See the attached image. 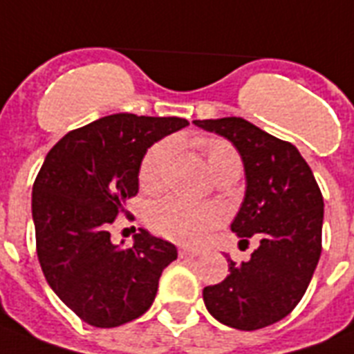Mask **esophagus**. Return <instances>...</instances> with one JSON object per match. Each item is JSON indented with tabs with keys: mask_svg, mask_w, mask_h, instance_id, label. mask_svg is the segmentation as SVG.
Wrapping results in <instances>:
<instances>
[{
	"mask_svg": "<svg viewBox=\"0 0 354 354\" xmlns=\"http://www.w3.org/2000/svg\"><path fill=\"white\" fill-rule=\"evenodd\" d=\"M200 257V251L196 249H180V258H196Z\"/></svg>",
	"mask_w": 354,
	"mask_h": 354,
	"instance_id": "1",
	"label": "esophagus"
}]
</instances>
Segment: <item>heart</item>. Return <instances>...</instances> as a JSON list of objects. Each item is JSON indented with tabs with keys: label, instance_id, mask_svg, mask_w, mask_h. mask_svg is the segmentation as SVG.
<instances>
[{
	"label": "heart",
	"instance_id": "b5f03b06",
	"mask_svg": "<svg viewBox=\"0 0 354 354\" xmlns=\"http://www.w3.org/2000/svg\"><path fill=\"white\" fill-rule=\"evenodd\" d=\"M196 145L203 152L209 171L216 178H238L242 172V160L231 143L220 138H200ZM171 147L169 143L152 145L142 158L138 178L143 189L156 191L162 185L163 169ZM220 216L209 205H200L169 196L149 209V225L156 234L180 243L202 242L205 234L216 225Z\"/></svg>",
	"mask_w": 354,
	"mask_h": 354
}]
</instances>
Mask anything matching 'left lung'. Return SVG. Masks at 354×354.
I'll list each match as a JSON object with an SVG mask.
<instances>
[{
	"mask_svg": "<svg viewBox=\"0 0 354 354\" xmlns=\"http://www.w3.org/2000/svg\"><path fill=\"white\" fill-rule=\"evenodd\" d=\"M203 131L227 138L245 169V198L231 231L249 243L251 260L231 258L227 278L203 289L207 311L240 331L277 324L297 307L322 252L324 198L298 149L243 118L194 120Z\"/></svg>",
	"mask_w": 354,
	"mask_h": 354,
	"instance_id": "left-lung-1",
	"label": "left lung"
}]
</instances>
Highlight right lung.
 <instances>
[{
    "mask_svg": "<svg viewBox=\"0 0 354 354\" xmlns=\"http://www.w3.org/2000/svg\"><path fill=\"white\" fill-rule=\"evenodd\" d=\"M183 118L120 112L71 131L48 151L32 187L41 271L59 300L94 327H118L152 306L176 247L145 229L131 249L111 242V225L138 194L147 149L187 127Z\"/></svg>",
    "mask_w": 354,
    "mask_h": 354,
    "instance_id": "obj_1",
    "label": "right lung"
}]
</instances>
